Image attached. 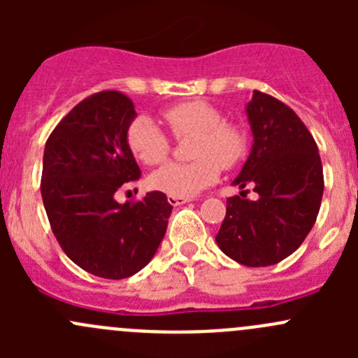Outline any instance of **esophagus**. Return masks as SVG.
<instances>
[{
    "instance_id": "esophagus-1",
    "label": "esophagus",
    "mask_w": 358,
    "mask_h": 358,
    "mask_svg": "<svg viewBox=\"0 0 358 358\" xmlns=\"http://www.w3.org/2000/svg\"><path fill=\"white\" fill-rule=\"evenodd\" d=\"M192 199L189 197H175V196H168V202L173 206H180V204H185V202H190Z\"/></svg>"
}]
</instances>
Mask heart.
<instances>
[{
  "label": "heart",
  "instance_id": "1",
  "mask_svg": "<svg viewBox=\"0 0 358 358\" xmlns=\"http://www.w3.org/2000/svg\"><path fill=\"white\" fill-rule=\"evenodd\" d=\"M176 140L192 136L190 162H166L150 175V187L175 197H194L220 178V166L230 169L248 154V133L241 124L225 121L222 112L206 100H185L162 110ZM126 143L143 164H159L168 157L171 140L147 115H136L126 128Z\"/></svg>",
  "mask_w": 358,
  "mask_h": 358
}]
</instances>
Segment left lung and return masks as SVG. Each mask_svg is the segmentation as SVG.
<instances>
[{
    "instance_id": "8db88e82",
    "label": "left lung",
    "mask_w": 358,
    "mask_h": 358,
    "mask_svg": "<svg viewBox=\"0 0 358 358\" xmlns=\"http://www.w3.org/2000/svg\"><path fill=\"white\" fill-rule=\"evenodd\" d=\"M252 143L234 185L255 187L258 199H227L218 248L246 266H268L292 255L315 223L324 194L319 147L301 119L275 96L256 90L248 103Z\"/></svg>"
}]
</instances>
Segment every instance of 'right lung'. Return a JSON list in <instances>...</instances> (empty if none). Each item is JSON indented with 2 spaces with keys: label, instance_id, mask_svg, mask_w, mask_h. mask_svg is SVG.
<instances>
[{
  "label": "right lung",
  "instance_id": "1",
  "mask_svg": "<svg viewBox=\"0 0 358 358\" xmlns=\"http://www.w3.org/2000/svg\"><path fill=\"white\" fill-rule=\"evenodd\" d=\"M135 115L124 93H93L55 126L43 156L41 196L53 236L76 265L112 280L152 259L173 209L157 190L124 204L114 199L122 183L140 178L126 143Z\"/></svg>",
  "mask_w": 358,
  "mask_h": 358
}]
</instances>
